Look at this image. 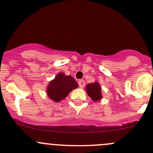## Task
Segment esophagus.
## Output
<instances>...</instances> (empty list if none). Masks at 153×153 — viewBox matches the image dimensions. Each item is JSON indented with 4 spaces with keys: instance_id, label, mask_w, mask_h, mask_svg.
Returning a JSON list of instances; mask_svg holds the SVG:
<instances>
[{
    "instance_id": "esophagus-1",
    "label": "esophagus",
    "mask_w": 153,
    "mask_h": 153,
    "mask_svg": "<svg viewBox=\"0 0 153 153\" xmlns=\"http://www.w3.org/2000/svg\"><path fill=\"white\" fill-rule=\"evenodd\" d=\"M78 85H79L80 88H83L85 86V81L83 80H80L78 81Z\"/></svg>"
}]
</instances>
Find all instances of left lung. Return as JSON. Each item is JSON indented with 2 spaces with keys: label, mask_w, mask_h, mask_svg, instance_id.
<instances>
[{
  "label": "left lung",
  "mask_w": 153,
  "mask_h": 153,
  "mask_svg": "<svg viewBox=\"0 0 153 153\" xmlns=\"http://www.w3.org/2000/svg\"><path fill=\"white\" fill-rule=\"evenodd\" d=\"M86 92L94 101H99L102 99L101 87L97 82L88 83L86 85Z\"/></svg>",
  "instance_id": "1"
}]
</instances>
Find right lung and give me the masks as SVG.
I'll use <instances>...</instances> for the list:
<instances>
[{
    "mask_svg": "<svg viewBox=\"0 0 153 153\" xmlns=\"http://www.w3.org/2000/svg\"><path fill=\"white\" fill-rule=\"evenodd\" d=\"M78 85L70 75H65L62 73H59L52 81L50 82L47 94L54 102H59L65 99L72 90L78 88Z\"/></svg>",
    "mask_w": 153,
    "mask_h": 153,
    "instance_id": "obj_1",
    "label": "right lung"
}]
</instances>
